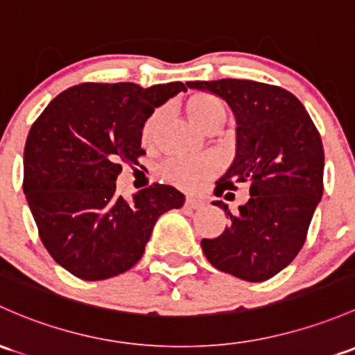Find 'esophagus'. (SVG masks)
Instances as JSON below:
<instances>
[{
    "label": "esophagus",
    "mask_w": 355,
    "mask_h": 355,
    "mask_svg": "<svg viewBox=\"0 0 355 355\" xmlns=\"http://www.w3.org/2000/svg\"><path fill=\"white\" fill-rule=\"evenodd\" d=\"M185 206L189 209H200L204 207V200L197 199V197H187V199H185Z\"/></svg>",
    "instance_id": "34e87169"
}]
</instances>
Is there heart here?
Returning <instances> with one entry per match:
<instances>
[{"label":"heart","mask_w":355,"mask_h":355,"mask_svg":"<svg viewBox=\"0 0 355 355\" xmlns=\"http://www.w3.org/2000/svg\"><path fill=\"white\" fill-rule=\"evenodd\" d=\"M185 110L192 122L207 132H216L227 119V107L221 98L209 93H193L185 102ZM162 112L156 110L146 119L141 129V141L151 144L156 136ZM162 177L171 185L184 190H197L218 171V162L212 156L200 158H175L162 166Z\"/></svg>","instance_id":"1"}]
</instances>
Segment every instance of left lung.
Wrapping results in <instances>:
<instances>
[{"mask_svg": "<svg viewBox=\"0 0 355 355\" xmlns=\"http://www.w3.org/2000/svg\"><path fill=\"white\" fill-rule=\"evenodd\" d=\"M187 87L221 96L236 119V156L214 193L250 187L236 214L223 200L212 202L231 223L218 238L200 241L204 255L234 277L267 281L296 259L322 200V137L303 103L281 87L233 78Z\"/></svg>", "mask_w": 355, "mask_h": 355, "instance_id": "obj_1", "label": "left lung"}]
</instances>
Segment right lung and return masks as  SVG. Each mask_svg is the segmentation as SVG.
Here are the masks:
<instances>
[{
    "label": "right lung",
    "mask_w": 355,
    "mask_h": 355,
    "mask_svg": "<svg viewBox=\"0 0 355 355\" xmlns=\"http://www.w3.org/2000/svg\"><path fill=\"white\" fill-rule=\"evenodd\" d=\"M184 83H81L59 93L33 122L24 151V192L52 259L83 281L136 266L163 212L184 193L153 184L115 196L122 165L146 155L141 129Z\"/></svg>",
    "instance_id": "right-lung-1"
}]
</instances>
